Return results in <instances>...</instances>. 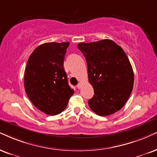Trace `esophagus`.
Instances as JSON below:
<instances>
[{
    "instance_id": "34e87169",
    "label": "esophagus",
    "mask_w": 157,
    "mask_h": 157,
    "mask_svg": "<svg viewBox=\"0 0 157 157\" xmlns=\"http://www.w3.org/2000/svg\"><path fill=\"white\" fill-rule=\"evenodd\" d=\"M77 88L78 89H80L81 88H82V84H81V83H79V84L77 85Z\"/></svg>"
}]
</instances>
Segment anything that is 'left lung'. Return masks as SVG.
<instances>
[{
  "label": "left lung",
  "mask_w": 157,
  "mask_h": 157,
  "mask_svg": "<svg viewBox=\"0 0 157 157\" xmlns=\"http://www.w3.org/2000/svg\"><path fill=\"white\" fill-rule=\"evenodd\" d=\"M77 48L88 65V80L94 96L88 100L91 110L108 116L124 106L133 88L134 74L126 53L109 39L80 43Z\"/></svg>",
  "instance_id": "obj_1"
}]
</instances>
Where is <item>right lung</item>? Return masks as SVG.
I'll return each mask as SVG.
<instances>
[{"instance_id": "1", "label": "right lung", "mask_w": 157, "mask_h": 157, "mask_svg": "<svg viewBox=\"0 0 157 157\" xmlns=\"http://www.w3.org/2000/svg\"><path fill=\"white\" fill-rule=\"evenodd\" d=\"M69 43H45L33 51L27 61L25 88L31 102L49 115L63 112L74 90L64 68Z\"/></svg>"}]
</instances>
